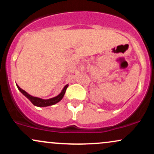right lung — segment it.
Wrapping results in <instances>:
<instances>
[{
  "instance_id": "obj_1",
  "label": "right lung",
  "mask_w": 154,
  "mask_h": 154,
  "mask_svg": "<svg viewBox=\"0 0 154 154\" xmlns=\"http://www.w3.org/2000/svg\"><path fill=\"white\" fill-rule=\"evenodd\" d=\"M17 88H18L19 91L22 93L26 98H27L28 99L31 101V103L33 104V105L35 106L38 107H46L49 106L54 105V104L59 103V102L63 98V95L65 94V92H66V88H68L69 85L67 84L63 87V88L61 91V93H59V95H56V97H54V98H49V99H43V98H38V97H35L32 96V95H29V93H27L25 91L22 90V88L19 87V85H17Z\"/></svg>"
}]
</instances>
